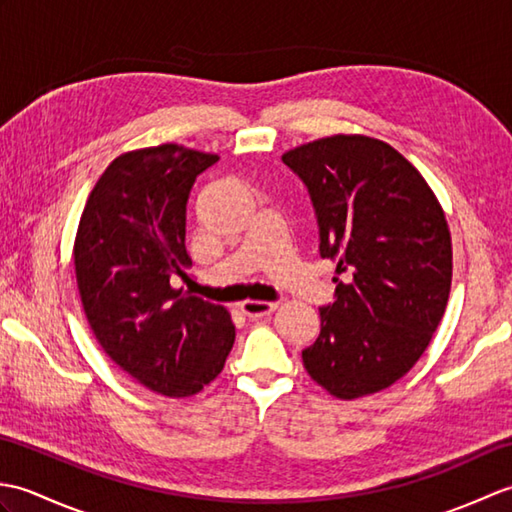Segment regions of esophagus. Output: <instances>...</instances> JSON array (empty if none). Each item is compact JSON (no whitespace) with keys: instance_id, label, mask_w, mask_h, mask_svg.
Masks as SVG:
<instances>
[{"instance_id":"34e87169","label":"esophagus","mask_w":512,"mask_h":512,"mask_svg":"<svg viewBox=\"0 0 512 512\" xmlns=\"http://www.w3.org/2000/svg\"><path fill=\"white\" fill-rule=\"evenodd\" d=\"M239 308H242V312L246 314V317L259 319V317H266V314H270V312H275V310H277V303H273V301H255V299H248V301H244Z\"/></svg>"}]
</instances>
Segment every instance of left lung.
<instances>
[{"label": "left lung", "mask_w": 512, "mask_h": 512, "mask_svg": "<svg viewBox=\"0 0 512 512\" xmlns=\"http://www.w3.org/2000/svg\"><path fill=\"white\" fill-rule=\"evenodd\" d=\"M281 160L310 191L336 301L301 352L314 383L341 400L391 387L418 363L447 308L453 248L436 193L383 140L336 134Z\"/></svg>", "instance_id": "obj_1"}]
</instances>
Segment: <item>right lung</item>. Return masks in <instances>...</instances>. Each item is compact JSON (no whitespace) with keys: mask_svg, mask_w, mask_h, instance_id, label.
Listing matches in <instances>:
<instances>
[{"mask_svg":"<svg viewBox=\"0 0 512 512\" xmlns=\"http://www.w3.org/2000/svg\"><path fill=\"white\" fill-rule=\"evenodd\" d=\"M215 154L167 143L110 162L74 239V275L90 328L140 385L187 398L220 376L235 343L224 306L171 286L187 277V200Z\"/></svg>","mask_w":512,"mask_h":512,"instance_id":"add662e5","label":"right lung"}]
</instances>
